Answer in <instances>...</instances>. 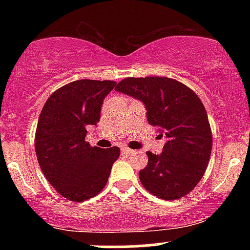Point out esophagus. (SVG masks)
I'll use <instances>...</instances> for the list:
<instances>
[{
	"label": "esophagus",
	"mask_w": 250,
	"mask_h": 250,
	"mask_svg": "<svg viewBox=\"0 0 250 250\" xmlns=\"http://www.w3.org/2000/svg\"><path fill=\"white\" fill-rule=\"evenodd\" d=\"M121 151H122V154H133L134 153V150H131V149H129L127 147H122Z\"/></svg>",
	"instance_id": "34e87169"
}]
</instances>
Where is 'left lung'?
<instances>
[{
    "label": "left lung",
    "mask_w": 250,
    "mask_h": 250,
    "mask_svg": "<svg viewBox=\"0 0 250 250\" xmlns=\"http://www.w3.org/2000/svg\"><path fill=\"white\" fill-rule=\"evenodd\" d=\"M116 91L145 104L148 123L160 128L162 153L147 151L148 165L140 180L149 193L176 200L193 190L207 168L211 153L210 125L205 105L187 85L169 77H129Z\"/></svg>",
    "instance_id": "1"
}]
</instances>
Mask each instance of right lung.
Instances as JSON below:
<instances>
[{
    "label": "right lung",
    "mask_w": 250,
    "mask_h": 250,
    "mask_svg": "<svg viewBox=\"0 0 250 250\" xmlns=\"http://www.w3.org/2000/svg\"><path fill=\"white\" fill-rule=\"evenodd\" d=\"M114 81L79 80L57 89L40 114L35 136L37 161L43 174L63 197L82 202L107 185L120 148L90 147L88 130L96 127L103 100Z\"/></svg>",
    "instance_id": "add662e5"
}]
</instances>
